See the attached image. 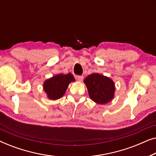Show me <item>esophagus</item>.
<instances>
[{
	"label": "esophagus",
	"instance_id": "obj_1",
	"mask_svg": "<svg viewBox=\"0 0 156 156\" xmlns=\"http://www.w3.org/2000/svg\"><path fill=\"white\" fill-rule=\"evenodd\" d=\"M83 79H84V76H76V80L80 82H82Z\"/></svg>",
	"mask_w": 156,
	"mask_h": 156
}]
</instances>
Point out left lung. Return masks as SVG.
<instances>
[{
  "instance_id": "left-lung-1",
  "label": "left lung",
  "mask_w": 156,
  "mask_h": 156,
  "mask_svg": "<svg viewBox=\"0 0 156 156\" xmlns=\"http://www.w3.org/2000/svg\"><path fill=\"white\" fill-rule=\"evenodd\" d=\"M90 99L99 104H105L114 97V82L107 76L93 73L84 81Z\"/></svg>"
}]
</instances>
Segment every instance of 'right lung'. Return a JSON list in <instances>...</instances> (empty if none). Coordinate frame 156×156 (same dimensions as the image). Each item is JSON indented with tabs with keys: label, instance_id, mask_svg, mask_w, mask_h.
<instances>
[{
	"label": "right lung",
	"instance_id": "add662e5",
	"mask_svg": "<svg viewBox=\"0 0 156 156\" xmlns=\"http://www.w3.org/2000/svg\"><path fill=\"white\" fill-rule=\"evenodd\" d=\"M74 81L75 79L70 73L57 74L45 80L43 84L44 91L48 95V99L51 100L59 99L65 94L69 83Z\"/></svg>",
	"mask_w": 156,
	"mask_h": 156
}]
</instances>
